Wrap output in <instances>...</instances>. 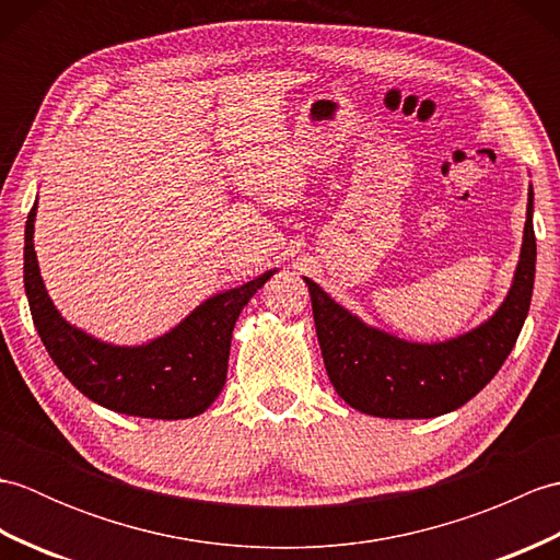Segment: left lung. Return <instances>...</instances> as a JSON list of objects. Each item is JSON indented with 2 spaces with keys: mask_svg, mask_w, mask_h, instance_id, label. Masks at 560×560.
I'll list each match as a JSON object with an SVG mask.
<instances>
[{
  "mask_svg": "<svg viewBox=\"0 0 560 560\" xmlns=\"http://www.w3.org/2000/svg\"><path fill=\"white\" fill-rule=\"evenodd\" d=\"M529 187L522 253L503 305L457 339L411 343L368 327L305 279L327 375L337 395L380 419H433L459 409L491 383L513 351L529 313L537 265Z\"/></svg>",
  "mask_w": 560,
  "mask_h": 560,
  "instance_id": "left-lung-1",
  "label": "left lung"
}]
</instances>
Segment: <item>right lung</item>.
Returning a JSON list of instances; mask_svg holds the SVG:
<instances>
[{
	"label": "right lung",
	"mask_w": 560,
	"mask_h": 560,
	"mask_svg": "<svg viewBox=\"0 0 560 560\" xmlns=\"http://www.w3.org/2000/svg\"><path fill=\"white\" fill-rule=\"evenodd\" d=\"M33 205L23 247V287L33 325L47 353L81 395L101 407L141 419H192L219 397L229 373L235 319L273 271L211 295L168 335L141 347H113L89 337L57 313L33 249Z\"/></svg>",
	"instance_id": "add662e5"
}]
</instances>
